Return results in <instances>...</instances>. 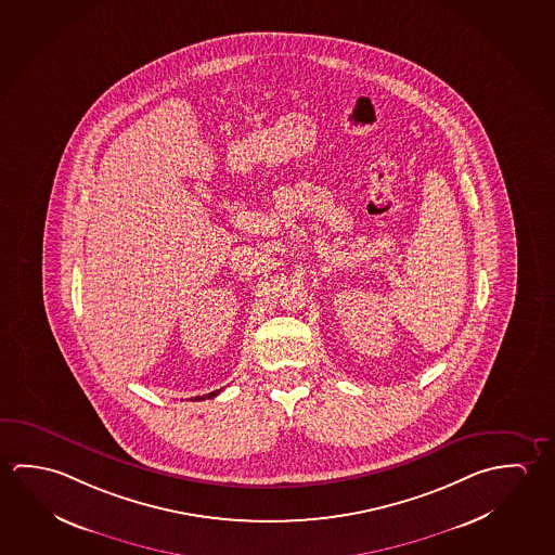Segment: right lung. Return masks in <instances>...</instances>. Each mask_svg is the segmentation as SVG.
Returning <instances> with one entry per match:
<instances>
[{
    "mask_svg": "<svg viewBox=\"0 0 555 555\" xmlns=\"http://www.w3.org/2000/svg\"><path fill=\"white\" fill-rule=\"evenodd\" d=\"M217 395H219V391L209 392V399H210V397H217ZM203 399H205V397H201V399H199V397H195V400H203Z\"/></svg>",
    "mask_w": 555,
    "mask_h": 555,
    "instance_id": "1",
    "label": "right lung"
}]
</instances>
